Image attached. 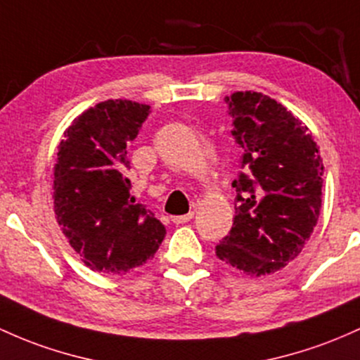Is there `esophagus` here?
Wrapping results in <instances>:
<instances>
[{
    "instance_id": "1",
    "label": "esophagus",
    "mask_w": 360,
    "mask_h": 360,
    "mask_svg": "<svg viewBox=\"0 0 360 360\" xmlns=\"http://www.w3.org/2000/svg\"><path fill=\"white\" fill-rule=\"evenodd\" d=\"M193 217H195V213L193 212H189V213H186V215H177V217H172V222L174 224H186V222H189V220L193 219Z\"/></svg>"
}]
</instances>
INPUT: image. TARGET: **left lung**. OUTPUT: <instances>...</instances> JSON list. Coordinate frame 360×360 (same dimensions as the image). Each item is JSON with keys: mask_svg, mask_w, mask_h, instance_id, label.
<instances>
[{"mask_svg": "<svg viewBox=\"0 0 360 360\" xmlns=\"http://www.w3.org/2000/svg\"><path fill=\"white\" fill-rule=\"evenodd\" d=\"M232 136L243 148L236 215L215 246L219 259L251 276L295 259L321 208L323 159L314 138L290 110L259 92L225 97Z\"/></svg>", "mask_w": 360, "mask_h": 360, "instance_id": "1", "label": "left lung"}]
</instances>
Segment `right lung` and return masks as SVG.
I'll return each instance as SVG.
<instances>
[{
	"mask_svg": "<svg viewBox=\"0 0 360 360\" xmlns=\"http://www.w3.org/2000/svg\"><path fill=\"white\" fill-rule=\"evenodd\" d=\"M150 105L105 101L65 131L54 165V212L71 248L92 270L122 275L153 258L165 227L129 195L128 145Z\"/></svg>",
	"mask_w": 360,
	"mask_h": 360,
	"instance_id": "obj_1",
	"label": "right lung"
}]
</instances>
